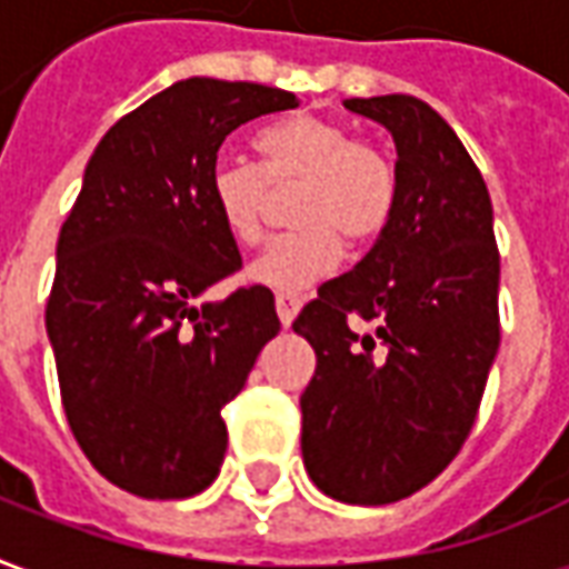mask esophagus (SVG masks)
I'll list each match as a JSON object with an SVG mask.
<instances>
[{
  "instance_id": "esophagus-1",
  "label": "esophagus",
  "mask_w": 569,
  "mask_h": 569,
  "mask_svg": "<svg viewBox=\"0 0 569 569\" xmlns=\"http://www.w3.org/2000/svg\"><path fill=\"white\" fill-rule=\"evenodd\" d=\"M298 308H301V298L298 296H289V292H280V296H277V317H280L283 326H292Z\"/></svg>"
}]
</instances>
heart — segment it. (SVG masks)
Listing matches in <instances>:
<instances>
[{
    "label": "heart",
    "instance_id": "heart-1",
    "mask_svg": "<svg viewBox=\"0 0 569 569\" xmlns=\"http://www.w3.org/2000/svg\"><path fill=\"white\" fill-rule=\"evenodd\" d=\"M259 163L222 158L212 163V210L237 243H256L271 188L301 186L292 200L298 228L268 240L247 268L252 283L301 292L332 273L350 247H369L390 228L399 203V173L390 154L359 142L329 118L286 116L252 137Z\"/></svg>",
    "mask_w": 569,
    "mask_h": 569
}]
</instances>
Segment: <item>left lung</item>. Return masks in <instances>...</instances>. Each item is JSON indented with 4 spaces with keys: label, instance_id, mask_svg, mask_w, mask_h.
I'll return each instance as SVG.
<instances>
[{
    "label": "left lung",
    "instance_id": "8db88e82",
    "mask_svg": "<svg viewBox=\"0 0 569 569\" xmlns=\"http://www.w3.org/2000/svg\"><path fill=\"white\" fill-rule=\"evenodd\" d=\"M393 133L399 203L353 271L292 322L317 353L301 393V457L332 500L387 506L463 448L500 347V252L485 179L418 97L345 100ZM376 329L357 336L347 319Z\"/></svg>",
    "mask_w": 569,
    "mask_h": 569
}]
</instances>
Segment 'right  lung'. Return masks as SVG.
Segmentation results:
<instances>
[{
    "label": "right lung",
    "mask_w": 569,
    "mask_h": 569,
    "mask_svg": "<svg viewBox=\"0 0 569 569\" xmlns=\"http://www.w3.org/2000/svg\"><path fill=\"white\" fill-rule=\"evenodd\" d=\"M296 106L252 81H176L116 121L84 167L44 326L69 429L128 493L182 500L219 476L222 408L280 320L264 286L194 305L243 264L207 179L231 130Z\"/></svg>",
    "instance_id": "1"
}]
</instances>
